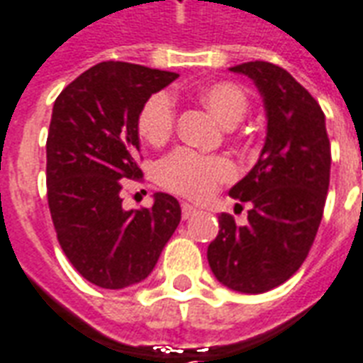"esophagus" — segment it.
Returning <instances> with one entry per match:
<instances>
[{"label": "esophagus", "instance_id": "obj_1", "mask_svg": "<svg viewBox=\"0 0 363 363\" xmlns=\"http://www.w3.org/2000/svg\"><path fill=\"white\" fill-rule=\"evenodd\" d=\"M197 213H199V208L193 207V205H189V203H184V205H182V216H184V218H191L193 214H197Z\"/></svg>", "mask_w": 363, "mask_h": 363}]
</instances>
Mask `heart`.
<instances>
[{
    "mask_svg": "<svg viewBox=\"0 0 363 363\" xmlns=\"http://www.w3.org/2000/svg\"><path fill=\"white\" fill-rule=\"evenodd\" d=\"M199 102L222 125H236L247 112V94L230 81L207 83L197 91ZM176 123L174 102L166 92H156L145 100L137 116V129L150 145H164L170 139ZM234 178V166L220 156L197 155L189 149H178L164 158L158 166L160 184L189 199H208L218 185Z\"/></svg>",
    "mask_w": 363,
    "mask_h": 363,
    "instance_id": "1",
    "label": "heart"
}]
</instances>
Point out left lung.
I'll return each mask as SVG.
<instances>
[{
    "label": "left lung",
    "mask_w": 363,
    "mask_h": 363,
    "mask_svg": "<svg viewBox=\"0 0 363 363\" xmlns=\"http://www.w3.org/2000/svg\"><path fill=\"white\" fill-rule=\"evenodd\" d=\"M230 71L257 86L267 137L257 164L230 189L232 199L251 205L247 224L220 214L207 259L226 288L263 294L286 282L313 245L329 191L330 143L321 106L286 69L247 62Z\"/></svg>",
    "instance_id": "obj_1"
}]
</instances>
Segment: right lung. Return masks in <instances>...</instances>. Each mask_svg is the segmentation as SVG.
Masks as SVG:
<instances>
[{"instance_id": "1", "label": "right lung", "mask_w": 363, "mask_h": 363, "mask_svg": "<svg viewBox=\"0 0 363 363\" xmlns=\"http://www.w3.org/2000/svg\"><path fill=\"white\" fill-rule=\"evenodd\" d=\"M178 73L102 62L55 98L46 143L48 205L63 253L81 277L108 290L149 277L182 220L176 197L121 208V179L141 178L137 116Z\"/></svg>"}]
</instances>
